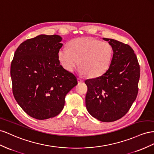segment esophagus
Wrapping results in <instances>:
<instances>
[{"instance_id":"obj_1","label":"esophagus","mask_w":154,"mask_h":154,"mask_svg":"<svg viewBox=\"0 0 154 154\" xmlns=\"http://www.w3.org/2000/svg\"><path fill=\"white\" fill-rule=\"evenodd\" d=\"M77 81H78L79 83H81V82H82L84 81H83V79H82L81 78H77Z\"/></svg>"}]
</instances>
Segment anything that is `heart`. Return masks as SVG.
<instances>
[{
    "mask_svg": "<svg viewBox=\"0 0 154 154\" xmlns=\"http://www.w3.org/2000/svg\"><path fill=\"white\" fill-rule=\"evenodd\" d=\"M113 50L110 44L94 38L82 37L73 39L68 48L59 51L58 57L63 67L73 72L79 66L80 72L90 78L101 76L111 64Z\"/></svg>",
    "mask_w": 154,
    "mask_h": 154,
    "instance_id": "obj_1",
    "label": "heart"
}]
</instances>
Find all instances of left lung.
Returning <instances> with one entry per match:
<instances>
[{
	"mask_svg": "<svg viewBox=\"0 0 154 154\" xmlns=\"http://www.w3.org/2000/svg\"><path fill=\"white\" fill-rule=\"evenodd\" d=\"M103 39L112 45L113 58L101 76L85 81L86 106L99 121L113 122L126 115L137 97L140 67L131 46L114 39Z\"/></svg>",
	"mask_w": 154,
	"mask_h": 154,
	"instance_id": "obj_1",
	"label": "left lung"
}]
</instances>
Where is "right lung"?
<instances>
[{
  "instance_id": "right-lung-1",
  "label": "right lung",
  "mask_w": 154,
  "mask_h": 154,
  "mask_svg": "<svg viewBox=\"0 0 154 154\" xmlns=\"http://www.w3.org/2000/svg\"><path fill=\"white\" fill-rule=\"evenodd\" d=\"M57 35H40L22 42L11 64L12 90L23 110L38 120L57 116L77 80L60 64L63 44Z\"/></svg>"
}]
</instances>
